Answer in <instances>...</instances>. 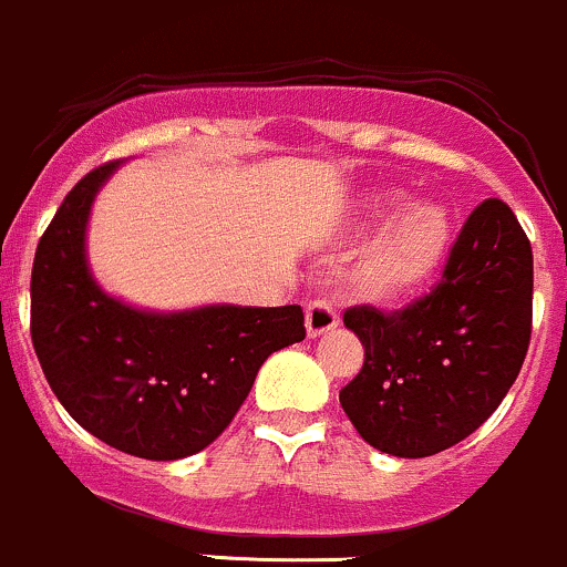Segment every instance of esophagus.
<instances>
[{
  "mask_svg": "<svg viewBox=\"0 0 567 567\" xmlns=\"http://www.w3.org/2000/svg\"><path fill=\"white\" fill-rule=\"evenodd\" d=\"M338 327V311L332 308V302L327 300H313L306 308V330L308 338H319L324 332L336 330Z\"/></svg>",
  "mask_w": 567,
  "mask_h": 567,
  "instance_id": "1",
  "label": "esophagus"
}]
</instances>
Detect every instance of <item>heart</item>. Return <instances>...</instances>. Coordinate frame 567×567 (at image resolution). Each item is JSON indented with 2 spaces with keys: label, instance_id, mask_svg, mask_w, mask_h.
I'll return each instance as SVG.
<instances>
[{
  "label": "heart",
  "instance_id": "b5f03b06",
  "mask_svg": "<svg viewBox=\"0 0 567 567\" xmlns=\"http://www.w3.org/2000/svg\"><path fill=\"white\" fill-rule=\"evenodd\" d=\"M399 190H379L369 196L371 218L384 219L382 229L363 250L354 270L363 295L373 300H401L436 278L453 245V220L442 204H401Z\"/></svg>",
  "mask_w": 567,
  "mask_h": 567
}]
</instances>
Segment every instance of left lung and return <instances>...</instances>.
<instances>
[{"instance_id": "obj_1", "label": "left lung", "mask_w": 567, "mask_h": 567, "mask_svg": "<svg viewBox=\"0 0 567 567\" xmlns=\"http://www.w3.org/2000/svg\"><path fill=\"white\" fill-rule=\"evenodd\" d=\"M343 324L365 347L341 406L377 451L425 458L481 429L527 358L533 248L502 198L472 209L442 281L404 311L354 306Z\"/></svg>"}]
</instances>
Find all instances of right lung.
<instances>
[{
    "label": "right lung",
    "mask_w": 567,
    "mask_h": 567,
    "mask_svg": "<svg viewBox=\"0 0 567 567\" xmlns=\"http://www.w3.org/2000/svg\"><path fill=\"white\" fill-rule=\"evenodd\" d=\"M120 161L86 174L40 237L32 343L70 417L150 461L194 456L224 434L261 363L306 338L300 306L142 311L106 295L86 261V220Z\"/></svg>",
    "instance_id": "right-lung-1"
}]
</instances>
